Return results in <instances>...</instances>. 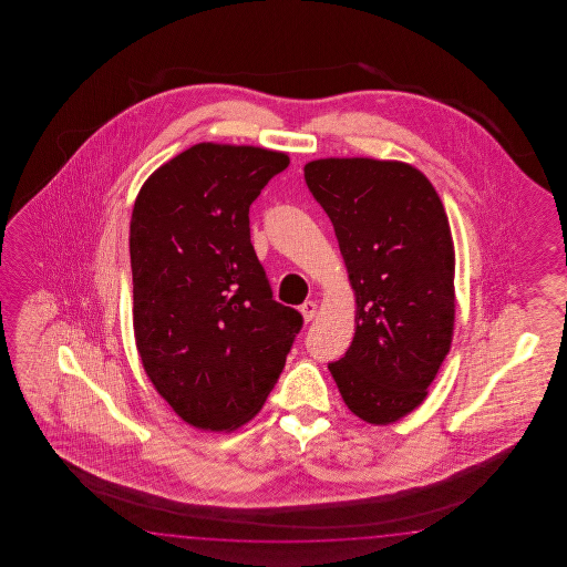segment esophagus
Here are the masks:
<instances>
[{"label":"esophagus","mask_w":567,"mask_h":567,"mask_svg":"<svg viewBox=\"0 0 567 567\" xmlns=\"http://www.w3.org/2000/svg\"><path fill=\"white\" fill-rule=\"evenodd\" d=\"M300 312L306 322L313 320V318H316V313H318V306H316V301H303L300 306Z\"/></svg>","instance_id":"obj_1"}]
</instances>
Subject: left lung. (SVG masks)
<instances>
[{
    "label": "left lung",
    "mask_w": 567,
    "mask_h": 567,
    "mask_svg": "<svg viewBox=\"0 0 567 567\" xmlns=\"http://www.w3.org/2000/svg\"><path fill=\"white\" fill-rule=\"evenodd\" d=\"M306 184L334 225L354 291V338L328 369L362 422L427 398L454 337V241L432 182L398 159L320 157Z\"/></svg>",
    "instance_id": "obj_1"
}]
</instances>
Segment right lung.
I'll return each mask as SVG.
<instances>
[{"mask_svg": "<svg viewBox=\"0 0 567 567\" xmlns=\"http://www.w3.org/2000/svg\"><path fill=\"white\" fill-rule=\"evenodd\" d=\"M288 164L286 152L203 142L133 205L135 347L157 393L205 432L254 420L303 322L274 300L249 233V206Z\"/></svg>", "mask_w": 567, "mask_h": 567, "instance_id": "1", "label": "right lung"}]
</instances>
